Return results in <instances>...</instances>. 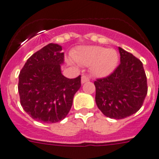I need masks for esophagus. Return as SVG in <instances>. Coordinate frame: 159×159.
Segmentation results:
<instances>
[{
	"label": "esophagus",
	"instance_id": "34e87169",
	"mask_svg": "<svg viewBox=\"0 0 159 159\" xmlns=\"http://www.w3.org/2000/svg\"><path fill=\"white\" fill-rule=\"evenodd\" d=\"M89 81V78L88 76H85V75H83L81 77V84H84V83L87 82V81Z\"/></svg>",
	"mask_w": 159,
	"mask_h": 159
}]
</instances>
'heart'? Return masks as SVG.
Instances as JSON below:
<instances>
[{
	"mask_svg": "<svg viewBox=\"0 0 159 159\" xmlns=\"http://www.w3.org/2000/svg\"><path fill=\"white\" fill-rule=\"evenodd\" d=\"M73 58L80 65L91 66V72L94 76L103 78L109 75L116 69L119 55L113 49L88 46L78 48L73 54Z\"/></svg>",
	"mask_w": 159,
	"mask_h": 159,
	"instance_id": "obj_1",
	"label": "heart"
}]
</instances>
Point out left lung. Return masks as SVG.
I'll return each mask as SVG.
<instances>
[{"mask_svg":"<svg viewBox=\"0 0 159 159\" xmlns=\"http://www.w3.org/2000/svg\"><path fill=\"white\" fill-rule=\"evenodd\" d=\"M120 63L106 78L94 81L96 104L104 116L124 119L137 112L147 93V76L142 62L119 48Z\"/></svg>","mask_w":159,"mask_h":159,"instance_id":"1","label":"left lung"}]
</instances>
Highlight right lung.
<instances>
[{"instance_id":"1","label":"right lung","mask_w":159,"mask_h":159,"mask_svg":"<svg viewBox=\"0 0 159 159\" xmlns=\"http://www.w3.org/2000/svg\"><path fill=\"white\" fill-rule=\"evenodd\" d=\"M58 44L49 43L31 55L19 74L21 106L32 119L43 123L63 120L81 87V75L67 78L61 72L64 53Z\"/></svg>"}]
</instances>
